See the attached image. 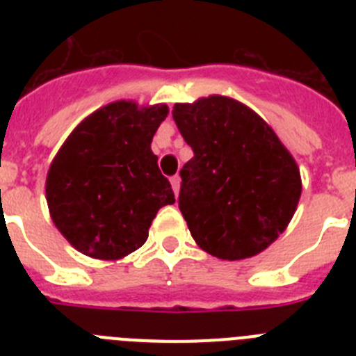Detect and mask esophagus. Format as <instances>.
Instances as JSON below:
<instances>
[{"label": "esophagus", "instance_id": "esophagus-1", "mask_svg": "<svg viewBox=\"0 0 356 356\" xmlns=\"http://www.w3.org/2000/svg\"><path fill=\"white\" fill-rule=\"evenodd\" d=\"M171 185H172V191H175V194L178 196V193H180V176H172Z\"/></svg>", "mask_w": 356, "mask_h": 356}]
</instances>
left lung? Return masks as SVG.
Listing matches in <instances>:
<instances>
[{
    "label": "left lung",
    "instance_id": "obj_1",
    "mask_svg": "<svg viewBox=\"0 0 356 356\" xmlns=\"http://www.w3.org/2000/svg\"><path fill=\"white\" fill-rule=\"evenodd\" d=\"M172 119L194 156L181 168L178 207L201 250L250 259L287 228L300 169L271 127L226 96L178 103Z\"/></svg>",
    "mask_w": 356,
    "mask_h": 356
}]
</instances>
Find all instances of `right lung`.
Listing matches in <instances>:
<instances>
[{
    "label": "right lung",
    "instance_id": "add662e5",
    "mask_svg": "<svg viewBox=\"0 0 356 356\" xmlns=\"http://www.w3.org/2000/svg\"><path fill=\"white\" fill-rule=\"evenodd\" d=\"M168 106L115 102L78 124L46 180L49 213L80 253L118 260L139 250L162 207L175 203L151 140Z\"/></svg>",
    "mask_w": 356,
    "mask_h": 356
}]
</instances>
